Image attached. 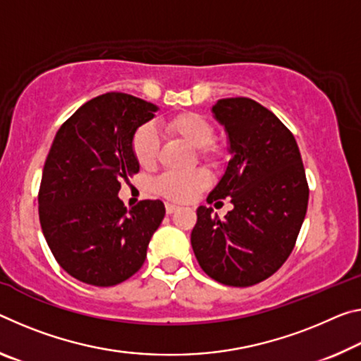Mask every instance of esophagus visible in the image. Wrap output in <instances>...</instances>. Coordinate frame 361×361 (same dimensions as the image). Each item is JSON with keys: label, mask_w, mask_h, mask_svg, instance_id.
Segmentation results:
<instances>
[{"label": "esophagus", "mask_w": 361, "mask_h": 361, "mask_svg": "<svg viewBox=\"0 0 361 361\" xmlns=\"http://www.w3.org/2000/svg\"><path fill=\"white\" fill-rule=\"evenodd\" d=\"M165 210H167V214H169V215H171V214H173V212L178 210V205L167 202V204H165Z\"/></svg>", "instance_id": "34e87169"}]
</instances>
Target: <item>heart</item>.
<instances>
[{"instance_id":"b5f03b06","label":"heart","mask_w":361,"mask_h":361,"mask_svg":"<svg viewBox=\"0 0 361 361\" xmlns=\"http://www.w3.org/2000/svg\"><path fill=\"white\" fill-rule=\"evenodd\" d=\"M169 133L178 136L197 156L209 164H220L223 149L214 142L215 128L207 118L197 112H180L164 122ZM159 152V138L152 125L145 123L135 130L131 136V154L141 167L149 169L156 164ZM209 186V175L204 170H191L186 173H164L154 181V191L175 202H188Z\"/></svg>"}]
</instances>
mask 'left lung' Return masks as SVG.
<instances>
[{
	"label": "left lung",
	"mask_w": 361,
	"mask_h": 361,
	"mask_svg": "<svg viewBox=\"0 0 361 361\" xmlns=\"http://www.w3.org/2000/svg\"><path fill=\"white\" fill-rule=\"evenodd\" d=\"M230 140L231 160L207 202L231 199L225 219L197 209L194 255L212 279L247 288L270 278L293 252L308 205V183L294 135L249 98L212 107Z\"/></svg>",
	"instance_id": "8db88e82"
}]
</instances>
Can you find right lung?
<instances>
[{
  "mask_svg": "<svg viewBox=\"0 0 361 361\" xmlns=\"http://www.w3.org/2000/svg\"><path fill=\"white\" fill-rule=\"evenodd\" d=\"M157 106L127 93H106L72 114L57 130L43 167L38 215L57 263L78 281L109 288L140 270L164 202L127 209L120 181L138 173L135 130Z\"/></svg>",
  "mask_w": 361,
  "mask_h": 361,
  "instance_id": "right-lung-1",
  "label": "right lung"
}]
</instances>
